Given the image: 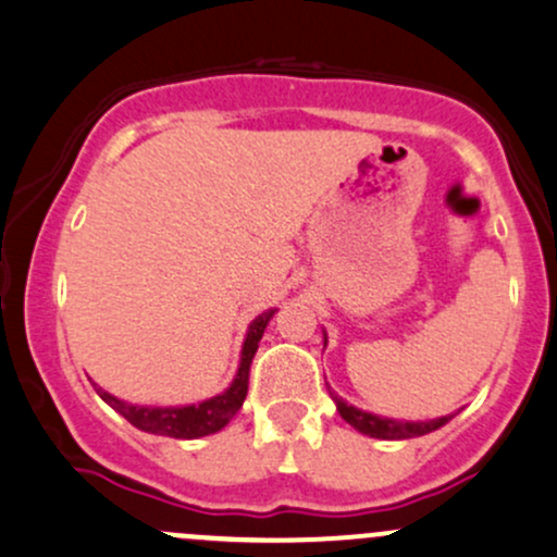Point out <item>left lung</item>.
Wrapping results in <instances>:
<instances>
[{
    "label": "left lung",
    "mask_w": 557,
    "mask_h": 557,
    "mask_svg": "<svg viewBox=\"0 0 557 557\" xmlns=\"http://www.w3.org/2000/svg\"><path fill=\"white\" fill-rule=\"evenodd\" d=\"M332 398L337 400L339 417H343L348 424H352L356 430H361L363 435H372V438H385V441L417 438V435L433 433V430H438L441 424H446L448 420H451V414H448V417H438V420H430V422H396V420H385V417L367 414V411L356 409V406H348L343 398L334 396V393H332Z\"/></svg>",
    "instance_id": "left-lung-1"
}]
</instances>
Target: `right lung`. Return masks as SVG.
<instances>
[{"label": "right lung", "instance_id": "add662e5", "mask_svg": "<svg viewBox=\"0 0 557 557\" xmlns=\"http://www.w3.org/2000/svg\"><path fill=\"white\" fill-rule=\"evenodd\" d=\"M273 313H276V310H268V313H262L260 319L252 321L247 343H244L242 350V367H238L236 380H233V385L223 393V396L209 398L199 406H183V409H146V406L124 404V400L113 398L111 393L100 391V387L98 396L109 406H113L129 424H135L137 430H146V433L170 435V438H201V435L218 433V430H223L225 424L233 420V414L242 409L244 398H247L249 367H252L257 345H260L262 332H265Z\"/></svg>", "mask_w": 557, "mask_h": 557}]
</instances>
